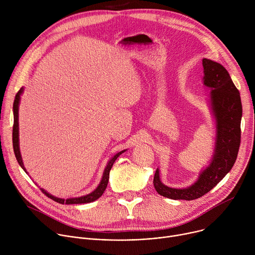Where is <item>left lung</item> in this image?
Segmentation results:
<instances>
[{"label":"left lung","instance_id":"1","mask_svg":"<svg viewBox=\"0 0 255 255\" xmlns=\"http://www.w3.org/2000/svg\"><path fill=\"white\" fill-rule=\"evenodd\" d=\"M204 85L212 90L211 105L217 122L215 153L211 164L202 171L196 183L187 189H172L164 186L156 169L153 185L156 192L172 200L192 201L210 192L234 165L241 140L242 104L240 93L228 71L220 63L203 59Z\"/></svg>","mask_w":255,"mask_h":255}]
</instances>
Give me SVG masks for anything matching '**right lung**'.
<instances>
[{
  "instance_id": "add662e5",
  "label": "right lung",
  "mask_w": 255,
  "mask_h": 255,
  "mask_svg": "<svg viewBox=\"0 0 255 255\" xmlns=\"http://www.w3.org/2000/svg\"><path fill=\"white\" fill-rule=\"evenodd\" d=\"M23 92V88H21L19 90V92L17 93L15 100H14V105H13V110H14V125H13V148H14V152H15V156L17 158L18 163L20 164V166L26 171L23 161H22V157H21V153H20V149H19V123H18V109H19V101H20V95ZM125 150L120 151L119 153H117L114 157H112L110 159V161L108 162L105 171L103 173V178L101 180V183L99 185V187L91 194L84 196V197H80V198H72V199H67V200H63V199H59L56 197L51 196L50 194H48L46 191H44L43 189H40L42 191L43 194H45V196H47L48 198H50L51 200L59 203V204H67V205H72V204H86V203H91L96 201L97 199H99L103 193L105 192L108 181H109V173H110V170L115 162V160L118 158V156L120 154H122ZM27 173V171H26Z\"/></svg>"
}]
</instances>
